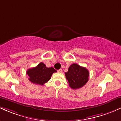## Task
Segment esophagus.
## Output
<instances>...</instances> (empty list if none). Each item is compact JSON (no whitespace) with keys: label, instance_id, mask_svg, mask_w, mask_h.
<instances>
[{"label":"esophagus","instance_id":"34e87169","mask_svg":"<svg viewBox=\"0 0 121 121\" xmlns=\"http://www.w3.org/2000/svg\"><path fill=\"white\" fill-rule=\"evenodd\" d=\"M58 72H59V73H62V70L61 69H59V70H58Z\"/></svg>","mask_w":121,"mask_h":121}]
</instances>
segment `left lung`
Instances as JSON below:
<instances>
[{"mask_svg": "<svg viewBox=\"0 0 121 121\" xmlns=\"http://www.w3.org/2000/svg\"><path fill=\"white\" fill-rule=\"evenodd\" d=\"M65 75L70 87L77 89L86 85L89 81V72L85 67L73 63L69 67L67 73H65Z\"/></svg>", "mask_w": 121, "mask_h": 121, "instance_id": "left-lung-1", "label": "left lung"}]
</instances>
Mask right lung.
<instances>
[{
  "label": "right lung",
  "mask_w": 121,
  "mask_h": 121,
  "mask_svg": "<svg viewBox=\"0 0 121 121\" xmlns=\"http://www.w3.org/2000/svg\"><path fill=\"white\" fill-rule=\"evenodd\" d=\"M56 70L53 67H47L45 64L41 62L35 67L28 69L26 74L29 77L28 79L34 84L43 85L48 82L51 75Z\"/></svg>",
  "instance_id": "add662e5"
}]
</instances>
